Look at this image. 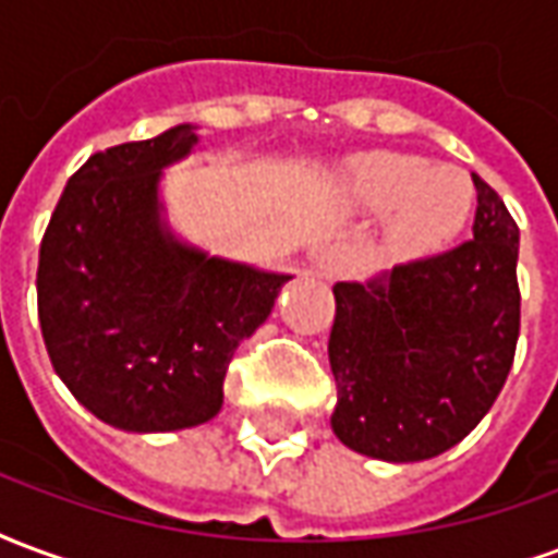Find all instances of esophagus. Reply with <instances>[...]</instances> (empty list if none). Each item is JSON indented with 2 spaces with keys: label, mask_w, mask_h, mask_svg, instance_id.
Wrapping results in <instances>:
<instances>
[{
  "label": "esophagus",
  "mask_w": 558,
  "mask_h": 558,
  "mask_svg": "<svg viewBox=\"0 0 558 558\" xmlns=\"http://www.w3.org/2000/svg\"><path fill=\"white\" fill-rule=\"evenodd\" d=\"M341 267H344V255H339L336 250H324L318 255V262H315V270H318V276H324V279L339 276Z\"/></svg>",
  "instance_id": "obj_1"
}]
</instances>
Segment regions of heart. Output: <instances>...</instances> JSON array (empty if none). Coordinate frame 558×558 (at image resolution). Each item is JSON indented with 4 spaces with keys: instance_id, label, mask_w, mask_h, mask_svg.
<instances>
[{
    "instance_id": "b5f03b06",
    "label": "heart",
    "mask_w": 558,
    "mask_h": 558,
    "mask_svg": "<svg viewBox=\"0 0 558 558\" xmlns=\"http://www.w3.org/2000/svg\"><path fill=\"white\" fill-rule=\"evenodd\" d=\"M341 186L353 205L386 207L384 246L396 258H422L449 243L470 219L473 178L461 166L425 162L416 154L365 150L341 166Z\"/></svg>"
}]
</instances>
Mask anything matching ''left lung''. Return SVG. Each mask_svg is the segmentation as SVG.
Returning <instances> with one entry per match:
<instances>
[{
  "instance_id": "1",
  "label": "left lung",
  "mask_w": 558,
  "mask_h": 558,
  "mask_svg": "<svg viewBox=\"0 0 558 558\" xmlns=\"http://www.w3.org/2000/svg\"><path fill=\"white\" fill-rule=\"evenodd\" d=\"M473 240L336 282L332 434L389 463L437 458L470 434L506 384L520 332L518 222L473 174Z\"/></svg>"
}]
</instances>
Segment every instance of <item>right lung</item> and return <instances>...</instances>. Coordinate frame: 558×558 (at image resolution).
Returning a JSON list of instances; mask_svg holds the SVG:
<instances>
[{"label":"right lung","instance_id":"obj_1","mask_svg":"<svg viewBox=\"0 0 558 558\" xmlns=\"http://www.w3.org/2000/svg\"><path fill=\"white\" fill-rule=\"evenodd\" d=\"M195 124L92 154L40 240L38 318L50 363L100 422L184 430L222 408V380L291 274L207 255L172 231L162 172Z\"/></svg>","mask_w":558,"mask_h":558}]
</instances>
